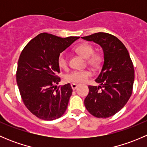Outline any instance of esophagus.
Masks as SVG:
<instances>
[{"mask_svg": "<svg viewBox=\"0 0 147 147\" xmlns=\"http://www.w3.org/2000/svg\"><path fill=\"white\" fill-rule=\"evenodd\" d=\"M78 84H75V83H72V84H71V87H72V90H75V89L78 87Z\"/></svg>", "mask_w": 147, "mask_h": 147, "instance_id": "1", "label": "esophagus"}]
</instances>
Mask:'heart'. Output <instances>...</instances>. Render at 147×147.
Masks as SVG:
<instances>
[{
  "mask_svg": "<svg viewBox=\"0 0 147 147\" xmlns=\"http://www.w3.org/2000/svg\"><path fill=\"white\" fill-rule=\"evenodd\" d=\"M75 51L82 55L86 59V62L89 65L94 69H97L101 66L103 57L101 53H94V46L87 42H83L78 45L75 47ZM57 65L63 70L68 69L69 63L68 58L66 54L62 53L59 55L57 58ZM91 75V72L88 69L83 70H75L69 72L65 75L64 79L66 82L72 83H82L84 82Z\"/></svg>",
  "mask_w": 147,
  "mask_h": 147,
  "instance_id": "obj_1",
  "label": "heart"
}]
</instances>
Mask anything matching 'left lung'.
I'll list each match as a JSON object with an SVG mask.
<instances>
[{"label": "left lung", "mask_w": 147, "mask_h": 147, "mask_svg": "<svg viewBox=\"0 0 147 147\" xmlns=\"http://www.w3.org/2000/svg\"><path fill=\"white\" fill-rule=\"evenodd\" d=\"M82 38L101 46L105 60L101 72L95 80L100 85L88 86L84 106L95 117H109L121 110L131 97L134 65L127 49L115 35L100 32Z\"/></svg>", "instance_id": "1"}]
</instances>
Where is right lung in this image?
Wrapping results in <instances>:
<instances>
[{
    "instance_id": "1",
    "label": "right lung",
    "mask_w": 147,
    "mask_h": 147,
    "mask_svg": "<svg viewBox=\"0 0 147 147\" xmlns=\"http://www.w3.org/2000/svg\"><path fill=\"white\" fill-rule=\"evenodd\" d=\"M79 37L60 38L43 32L31 40L20 53L16 81L22 100L32 115L51 121L63 116L72 89L60 81L57 58Z\"/></svg>"
}]
</instances>
